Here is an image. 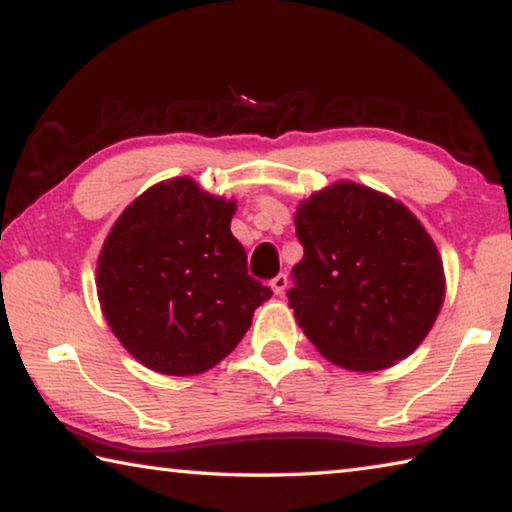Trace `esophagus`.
<instances>
[{
    "label": "esophagus",
    "instance_id": "esophagus-1",
    "mask_svg": "<svg viewBox=\"0 0 512 512\" xmlns=\"http://www.w3.org/2000/svg\"><path fill=\"white\" fill-rule=\"evenodd\" d=\"M270 286L274 290V295H283V292H286V288H288V276L286 274H276Z\"/></svg>",
    "mask_w": 512,
    "mask_h": 512
}]
</instances>
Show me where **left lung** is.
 I'll return each instance as SVG.
<instances>
[{
	"mask_svg": "<svg viewBox=\"0 0 512 512\" xmlns=\"http://www.w3.org/2000/svg\"><path fill=\"white\" fill-rule=\"evenodd\" d=\"M295 229L304 258L290 308L326 360L379 372L422 345L445 301V267L401 201L338 181L301 201Z\"/></svg>",
	"mask_w": 512,
	"mask_h": 512,
	"instance_id": "obj_1",
	"label": "left lung"
}]
</instances>
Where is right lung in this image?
<instances>
[{"label": "right lung", "instance_id": "1", "mask_svg": "<svg viewBox=\"0 0 512 512\" xmlns=\"http://www.w3.org/2000/svg\"><path fill=\"white\" fill-rule=\"evenodd\" d=\"M233 213V199L177 177L147 188L108 231L97 258L99 306L122 347L149 370H211L272 297L247 274Z\"/></svg>", "mask_w": 512, "mask_h": 512}]
</instances>
